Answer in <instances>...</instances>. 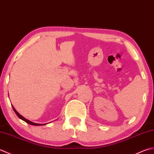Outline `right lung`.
I'll use <instances>...</instances> for the list:
<instances>
[{"label": "right lung", "mask_w": 154, "mask_h": 154, "mask_svg": "<svg viewBox=\"0 0 154 154\" xmlns=\"http://www.w3.org/2000/svg\"><path fill=\"white\" fill-rule=\"evenodd\" d=\"M12 108H13L14 112L16 113V114L17 115V116H18V118H19L20 119H21V120H23V121H24L25 122H26L27 124H30V125H43L47 124H36V123H34V122H31V121H30V120H27L26 118H25L23 116H21V115L19 114V113H18L17 110H16L15 108L13 107V106H12Z\"/></svg>", "instance_id": "obj_1"}]
</instances>
